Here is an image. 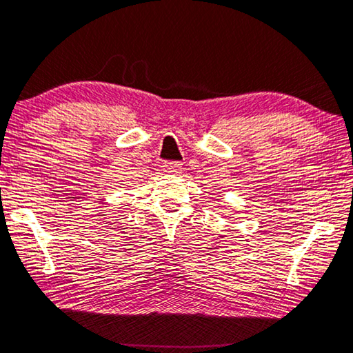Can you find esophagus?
I'll return each mask as SVG.
<instances>
[{
  "instance_id": "esophagus-1",
  "label": "esophagus",
  "mask_w": 353,
  "mask_h": 353,
  "mask_svg": "<svg viewBox=\"0 0 353 353\" xmlns=\"http://www.w3.org/2000/svg\"><path fill=\"white\" fill-rule=\"evenodd\" d=\"M181 165L183 164L180 163V161H165V163L163 164L165 172H178L181 169Z\"/></svg>"
}]
</instances>
